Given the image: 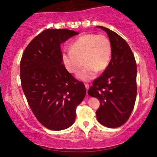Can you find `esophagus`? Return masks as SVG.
<instances>
[{
	"mask_svg": "<svg viewBox=\"0 0 157 157\" xmlns=\"http://www.w3.org/2000/svg\"><path fill=\"white\" fill-rule=\"evenodd\" d=\"M84 85H85V87H86V91H88V89H89V84H84Z\"/></svg>",
	"mask_w": 157,
	"mask_h": 157,
	"instance_id": "esophagus-1",
	"label": "esophagus"
}]
</instances>
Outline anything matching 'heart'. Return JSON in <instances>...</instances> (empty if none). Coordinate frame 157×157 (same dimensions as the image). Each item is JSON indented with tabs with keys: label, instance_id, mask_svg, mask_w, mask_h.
I'll return each mask as SVG.
<instances>
[{
	"label": "heart",
	"instance_id": "b5f03b06",
	"mask_svg": "<svg viewBox=\"0 0 157 157\" xmlns=\"http://www.w3.org/2000/svg\"><path fill=\"white\" fill-rule=\"evenodd\" d=\"M112 54L111 44L103 34H84L71 44L70 51L62 54V62L66 68L73 74H78L83 81L91 80L97 73L103 72L109 64Z\"/></svg>",
	"mask_w": 157,
	"mask_h": 157
}]
</instances>
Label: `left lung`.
I'll return each mask as SVG.
<instances>
[{
  "label": "left lung",
  "instance_id": "8db88e82",
  "mask_svg": "<svg viewBox=\"0 0 157 157\" xmlns=\"http://www.w3.org/2000/svg\"><path fill=\"white\" fill-rule=\"evenodd\" d=\"M107 33L112 48L109 64L103 73L93 82L88 94L100 102L96 111L98 122L116 128L128 120L136 101V63L134 55L124 39L103 26H98Z\"/></svg>",
  "mask_w": 157,
  "mask_h": 157
}]
</instances>
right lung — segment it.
<instances>
[{
	"instance_id": "right-lung-1",
	"label": "right lung",
	"mask_w": 157,
	"mask_h": 157,
	"mask_svg": "<svg viewBox=\"0 0 157 157\" xmlns=\"http://www.w3.org/2000/svg\"><path fill=\"white\" fill-rule=\"evenodd\" d=\"M79 33L67 29H47L30 41L20 62L21 86L39 123L62 130L75 120L76 107L84 98V84L62 63L61 44Z\"/></svg>"
}]
</instances>
